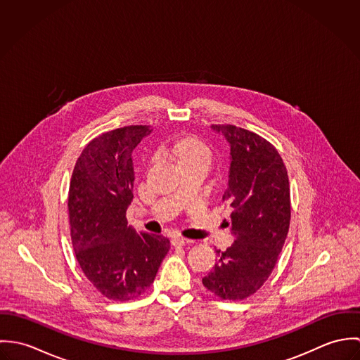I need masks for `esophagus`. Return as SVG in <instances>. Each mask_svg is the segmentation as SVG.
<instances>
[{
	"instance_id": "1",
	"label": "esophagus",
	"mask_w": 360,
	"mask_h": 360,
	"mask_svg": "<svg viewBox=\"0 0 360 360\" xmlns=\"http://www.w3.org/2000/svg\"><path fill=\"white\" fill-rule=\"evenodd\" d=\"M191 243H193V240L184 238V237H181V236H174V237L172 238V244H173L174 247H177V245H187V244H191Z\"/></svg>"
}]
</instances>
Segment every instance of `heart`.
Segmentation results:
<instances>
[{
    "instance_id": "b5f03b06",
    "label": "heart",
    "mask_w": 360,
    "mask_h": 360,
    "mask_svg": "<svg viewBox=\"0 0 360 360\" xmlns=\"http://www.w3.org/2000/svg\"><path fill=\"white\" fill-rule=\"evenodd\" d=\"M170 155L179 165L188 162H200L209 166L212 160V151L209 146L198 137H184L179 140L170 150Z\"/></svg>"
}]
</instances>
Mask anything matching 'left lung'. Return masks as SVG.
Returning <instances> with one entry per match:
<instances>
[{"mask_svg":"<svg viewBox=\"0 0 360 360\" xmlns=\"http://www.w3.org/2000/svg\"><path fill=\"white\" fill-rule=\"evenodd\" d=\"M230 144V174L223 201L231 207L236 241L202 278L221 300L241 301L264 284L285 243L290 219V183L278 151L263 137L233 124H212Z\"/></svg>","mask_w":360,"mask_h":360,"instance_id":"obj_1","label":"left lung"}]
</instances>
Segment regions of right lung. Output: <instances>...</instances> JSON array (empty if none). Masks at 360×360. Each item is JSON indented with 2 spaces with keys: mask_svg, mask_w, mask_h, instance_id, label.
<instances>
[{
  "mask_svg": "<svg viewBox=\"0 0 360 360\" xmlns=\"http://www.w3.org/2000/svg\"><path fill=\"white\" fill-rule=\"evenodd\" d=\"M151 126H124L91 140L77 158L69 186V224L76 259L89 281L113 301L140 297L169 252L163 236L127 226L133 201V150Z\"/></svg>",
  "mask_w": 360,
  "mask_h": 360,
  "instance_id": "1",
  "label": "right lung"
}]
</instances>
